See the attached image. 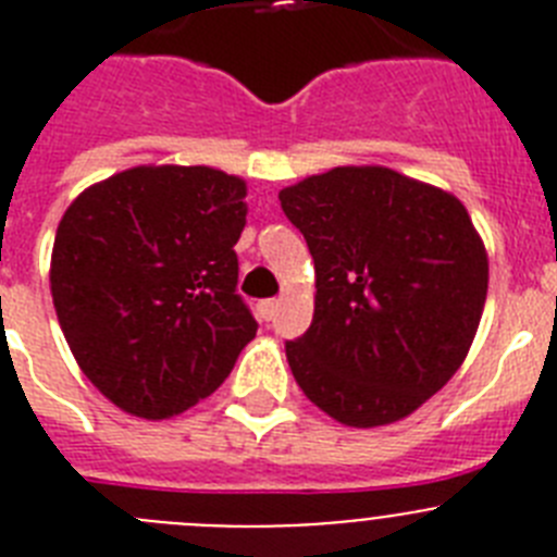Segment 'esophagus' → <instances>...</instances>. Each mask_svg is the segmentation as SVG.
<instances>
[{"label": "esophagus", "instance_id": "1", "mask_svg": "<svg viewBox=\"0 0 557 557\" xmlns=\"http://www.w3.org/2000/svg\"><path fill=\"white\" fill-rule=\"evenodd\" d=\"M259 312H262L264 321H273L275 312H278V298H268V301L259 304Z\"/></svg>", "mask_w": 557, "mask_h": 557}]
</instances>
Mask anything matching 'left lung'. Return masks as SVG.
<instances>
[{
  "label": "left lung",
  "mask_w": 557,
  "mask_h": 557,
  "mask_svg": "<svg viewBox=\"0 0 557 557\" xmlns=\"http://www.w3.org/2000/svg\"><path fill=\"white\" fill-rule=\"evenodd\" d=\"M314 259V314L287 339L304 396L339 424L410 416L462 366L488 256L455 195L387 166H337L278 191Z\"/></svg>",
  "instance_id": "obj_1"
}]
</instances>
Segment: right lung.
<instances>
[{"instance_id":"obj_1","label":"right lung","mask_w":557,"mask_h":557,"mask_svg":"<svg viewBox=\"0 0 557 557\" xmlns=\"http://www.w3.org/2000/svg\"><path fill=\"white\" fill-rule=\"evenodd\" d=\"M245 181L211 166H133L69 206L52 301L91 385L139 418L189 410L256 337L236 293Z\"/></svg>"}]
</instances>
